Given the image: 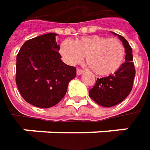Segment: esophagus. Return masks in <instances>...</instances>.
<instances>
[{
	"instance_id": "esophagus-1",
	"label": "esophagus",
	"mask_w": 150,
	"mask_h": 150,
	"mask_svg": "<svg viewBox=\"0 0 150 150\" xmlns=\"http://www.w3.org/2000/svg\"><path fill=\"white\" fill-rule=\"evenodd\" d=\"M83 72L84 71L83 69H81V68H78V69H77V74H78V75H81V74H83Z\"/></svg>"
}]
</instances>
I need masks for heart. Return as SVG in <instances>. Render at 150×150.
<instances>
[{
	"label": "heart",
	"instance_id": "obj_1",
	"mask_svg": "<svg viewBox=\"0 0 150 150\" xmlns=\"http://www.w3.org/2000/svg\"><path fill=\"white\" fill-rule=\"evenodd\" d=\"M60 52L71 65L80 62L83 56L91 69L98 75L106 76L117 72L125 59V48L117 38L88 36L76 40L63 41Z\"/></svg>",
	"mask_w": 150,
	"mask_h": 150
}]
</instances>
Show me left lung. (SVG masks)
<instances>
[{
  "label": "left lung",
  "mask_w": 150,
  "mask_h": 150,
  "mask_svg": "<svg viewBox=\"0 0 150 150\" xmlns=\"http://www.w3.org/2000/svg\"><path fill=\"white\" fill-rule=\"evenodd\" d=\"M114 35L116 33L112 32ZM125 48V62L117 72L108 77L98 78L95 85L89 90L90 98L103 107L115 106L128 97L133 88L135 68L133 52L128 41L118 35Z\"/></svg>",
  "instance_id": "obj_1"
}]
</instances>
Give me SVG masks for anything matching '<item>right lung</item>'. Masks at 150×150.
<instances>
[{"label":"right lung","mask_w":150,"mask_h":150,"mask_svg":"<svg viewBox=\"0 0 150 150\" xmlns=\"http://www.w3.org/2000/svg\"><path fill=\"white\" fill-rule=\"evenodd\" d=\"M56 36L47 33L26 41L16 56V86L22 98L38 108L58 103L77 75L75 67L61 60Z\"/></svg>","instance_id":"1"}]
</instances>
